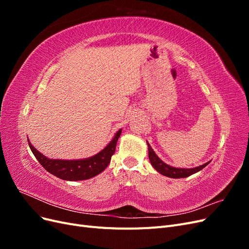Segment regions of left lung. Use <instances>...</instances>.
<instances>
[{
	"label": "left lung",
	"instance_id": "1",
	"mask_svg": "<svg viewBox=\"0 0 249 249\" xmlns=\"http://www.w3.org/2000/svg\"><path fill=\"white\" fill-rule=\"evenodd\" d=\"M147 142V141H146ZM147 146H148V158L149 161L152 163L153 167L158 171L160 172L161 175L168 177V178H187L190 177L191 175H194V173L198 172L199 170H201L203 167H206L208 163H205L200 165V166L194 167V168H177V167H172L170 165L164 163L159 157L156 155V153L154 152V149L152 148V146L149 145V143L147 142Z\"/></svg>",
	"mask_w": 249,
	"mask_h": 249
}]
</instances>
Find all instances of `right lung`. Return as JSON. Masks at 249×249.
Masks as SVG:
<instances>
[{
    "mask_svg": "<svg viewBox=\"0 0 249 249\" xmlns=\"http://www.w3.org/2000/svg\"><path fill=\"white\" fill-rule=\"evenodd\" d=\"M122 134L119 130L109 144L102 149L96 155L80 160H61V159H49L44 155L39 153L28 139L29 146L33 155L42 167L55 177L64 180H83L91 178L107 168L111 161L112 155L115 153L117 140Z\"/></svg>",
    "mask_w": 249,
    "mask_h": 249,
    "instance_id": "1",
    "label": "right lung"
}]
</instances>
